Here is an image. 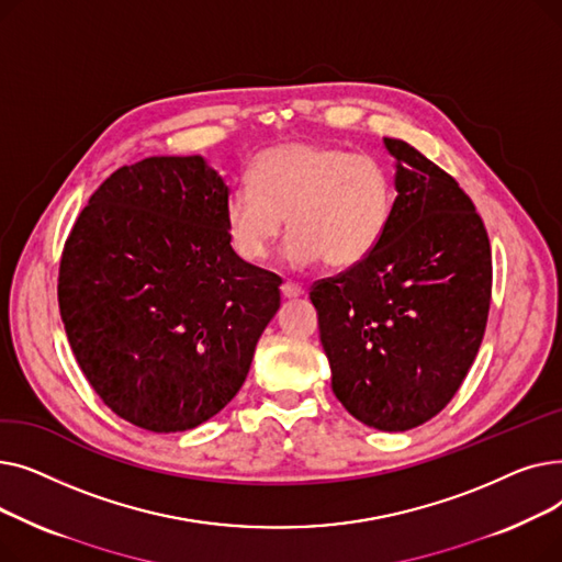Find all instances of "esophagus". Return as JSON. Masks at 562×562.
Returning a JSON list of instances; mask_svg holds the SVG:
<instances>
[{
  "label": "esophagus",
  "instance_id": "1",
  "mask_svg": "<svg viewBox=\"0 0 562 562\" xmlns=\"http://www.w3.org/2000/svg\"><path fill=\"white\" fill-rule=\"evenodd\" d=\"M280 289H282V296L284 299H299V296H303V293H305V289L301 284H296V282H284Z\"/></svg>",
  "mask_w": 562,
  "mask_h": 562
}]
</instances>
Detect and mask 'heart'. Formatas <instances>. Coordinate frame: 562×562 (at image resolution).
<instances>
[{"instance_id":"heart-1","label":"heart","mask_w":562,"mask_h":562,"mask_svg":"<svg viewBox=\"0 0 562 562\" xmlns=\"http://www.w3.org/2000/svg\"><path fill=\"white\" fill-rule=\"evenodd\" d=\"M225 200V232L234 255L257 263L269 257L284 227V259L307 269L326 259L333 269L364 261L382 241L396 189L387 166L339 145L291 140L261 150Z\"/></svg>"}]
</instances>
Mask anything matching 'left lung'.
<instances>
[{
  "label": "left lung",
  "mask_w": 562,
  "mask_h": 562,
  "mask_svg": "<svg viewBox=\"0 0 562 562\" xmlns=\"http://www.w3.org/2000/svg\"><path fill=\"white\" fill-rule=\"evenodd\" d=\"M396 200L378 248L310 299L333 392L362 424L401 432L439 415L481 348L492 250L474 202L417 147L382 138Z\"/></svg>",
  "instance_id": "left-lung-1"
}]
</instances>
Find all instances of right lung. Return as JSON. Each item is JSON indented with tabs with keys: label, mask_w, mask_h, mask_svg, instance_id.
<instances>
[{
	"label": "right lung",
	"mask_w": 562,
	"mask_h": 562,
	"mask_svg": "<svg viewBox=\"0 0 562 562\" xmlns=\"http://www.w3.org/2000/svg\"><path fill=\"white\" fill-rule=\"evenodd\" d=\"M227 193L202 157H147L106 177L66 239L70 348L104 405L138 428L212 419L280 307L278 278L229 246Z\"/></svg>",
	"instance_id": "1"
}]
</instances>
